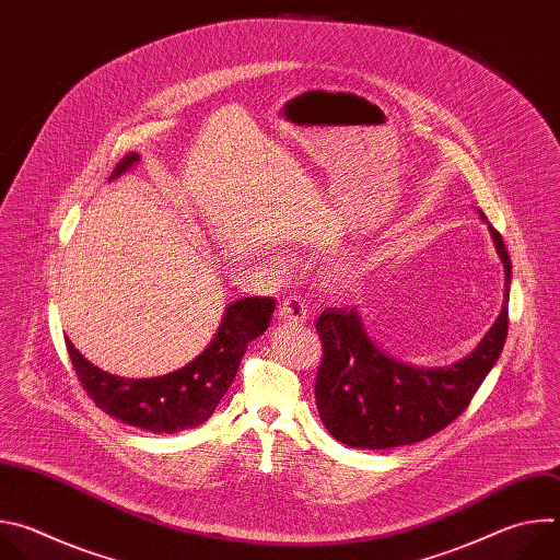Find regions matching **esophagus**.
Instances as JSON below:
<instances>
[{"label": "esophagus", "instance_id": "34e87169", "mask_svg": "<svg viewBox=\"0 0 560 560\" xmlns=\"http://www.w3.org/2000/svg\"><path fill=\"white\" fill-rule=\"evenodd\" d=\"M279 318L285 324H305L307 318V305L301 301V299H285L281 305H279Z\"/></svg>", "mask_w": 560, "mask_h": 560}]
</instances>
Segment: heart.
<instances>
[{
  "label": "heart",
  "instance_id": "b5f03b06",
  "mask_svg": "<svg viewBox=\"0 0 560 560\" xmlns=\"http://www.w3.org/2000/svg\"><path fill=\"white\" fill-rule=\"evenodd\" d=\"M352 270H354V261L350 257H343V259L332 264V275L335 277H348V275H352Z\"/></svg>",
  "mask_w": 560,
  "mask_h": 560
}]
</instances>
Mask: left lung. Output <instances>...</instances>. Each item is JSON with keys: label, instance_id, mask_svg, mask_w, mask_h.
Wrapping results in <instances>:
<instances>
[{"label": "left lung", "instance_id": "8db88e82", "mask_svg": "<svg viewBox=\"0 0 560 560\" xmlns=\"http://www.w3.org/2000/svg\"><path fill=\"white\" fill-rule=\"evenodd\" d=\"M490 232L505 266L503 310L474 352L447 368L425 370L387 357L365 335L357 307H328L316 318L324 348L316 410L337 441L361 450L412 445L447 428L469 406L501 357L510 324L512 264L503 236L492 225Z\"/></svg>", "mask_w": 560, "mask_h": 560}]
</instances>
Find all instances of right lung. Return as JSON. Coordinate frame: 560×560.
<instances>
[{"label": "right lung", "instance_id": "obj_1", "mask_svg": "<svg viewBox=\"0 0 560 560\" xmlns=\"http://www.w3.org/2000/svg\"><path fill=\"white\" fill-rule=\"evenodd\" d=\"M137 162V152L126 154L110 179ZM272 312L275 299L270 296H248L230 303L214 339L197 359L182 370L152 378L108 374L79 354L68 339L66 348L79 383L100 410L139 430L175 434L199 428L212 417L236 376L248 343L268 330Z\"/></svg>", "mask_w": 560, "mask_h": 560}]
</instances>
